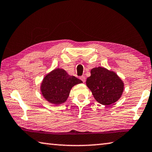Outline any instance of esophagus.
I'll list each match as a JSON object with an SVG mask.
<instances>
[{"label":"esophagus","instance_id":"34e87169","mask_svg":"<svg viewBox=\"0 0 152 152\" xmlns=\"http://www.w3.org/2000/svg\"><path fill=\"white\" fill-rule=\"evenodd\" d=\"M80 80L83 82V83H85L86 81V77L85 76H82L80 77Z\"/></svg>","mask_w":152,"mask_h":152}]
</instances>
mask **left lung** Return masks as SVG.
<instances>
[{
  "label": "left lung",
  "instance_id": "obj_1",
  "mask_svg": "<svg viewBox=\"0 0 152 152\" xmlns=\"http://www.w3.org/2000/svg\"><path fill=\"white\" fill-rule=\"evenodd\" d=\"M95 100L108 105L116 102L124 91V83L114 72L103 67H94L86 81Z\"/></svg>",
  "mask_w": 152,
  "mask_h": 152
}]
</instances>
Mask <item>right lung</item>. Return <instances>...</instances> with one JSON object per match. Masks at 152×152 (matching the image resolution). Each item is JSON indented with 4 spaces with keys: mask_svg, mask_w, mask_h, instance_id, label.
<instances>
[{
    "mask_svg": "<svg viewBox=\"0 0 152 152\" xmlns=\"http://www.w3.org/2000/svg\"><path fill=\"white\" fill-rule=\"evenodd\" d=\"M83 83L74 76H69L64 69L56 68L45 76L40 91L46 100L55 105L66 102L72 88Z\"/></svg>",
    "mask_w": 152,
    "mask_h": 152,
    "instance_id": "1",
    "label": "right lung"
}]
</instances>
